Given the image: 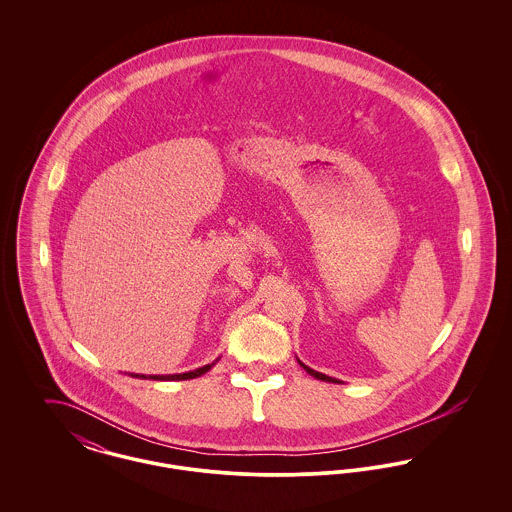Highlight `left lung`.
I'll list each match as a JSON object with an SVG mask.
<instances>
[{
    "label": "left lung",
    "mask_w": 512,
    "mask_h": 512,
    "mask_svg": "<svg viewBox=\"0 0 512 512\" xmlns=\"http://www.w3.org/2000/svg\"><path fill=\"white\" fill-rule=\"evenodd\" d=\"M297 363L303 366L311 376H315L317 380H322V382H334V384H341L340 380H336V378H332V376H326V374H322V372H317V370H313V368H309L307 365H303L299 359H297Z\"/></svg>",
    "instance_id": "1"
}]
</instances>
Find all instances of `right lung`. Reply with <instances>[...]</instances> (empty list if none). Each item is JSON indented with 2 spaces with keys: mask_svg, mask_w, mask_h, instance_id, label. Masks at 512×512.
I'll return each mask as SVG.
<instances>
[{
  "mask_svg": "<svg viewBox=\"0 0 512 512\" xmlns=\"http://www.w3.org/2000/svg\"><path fill=\"white\" fill-rule=\"evenodd\" d=\"M219 361V359H217ZM215 361V363H217ZM215 363H211V365L201 366V368H197V370H190V372H184V374H167V376H144V374H132V376H140V378H149V380H192V378H197V376H201V374H205V372H209Z\"/></svg>",
  "mask_w": 512,
  "mask_h": 512,
  "instance_id": "1",
  "label": "right lung"
}]
</instances>
